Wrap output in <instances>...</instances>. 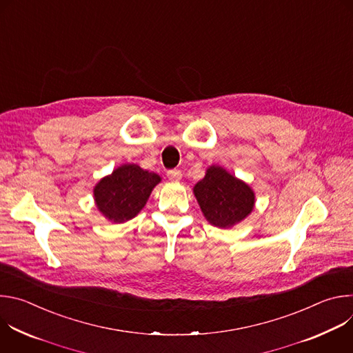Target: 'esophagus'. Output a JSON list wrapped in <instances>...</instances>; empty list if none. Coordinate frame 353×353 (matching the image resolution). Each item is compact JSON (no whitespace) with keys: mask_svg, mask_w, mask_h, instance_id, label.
Returning a JSON list of instances; mask_svg holds the SVG:
<instances>
[{"mask_svg":"<svg viewBox=\"0 0 353 353\" xmlns=\"http://www.w3.org/2000/svg\"><path fill=\"white\" fill-rule=\"evenodd\" d=\"M168 177H169L172 181H179V180H181L183 173H181L180 170H177V169H173V170H169V172H168Z\"/></svg>","mask_w":353,"mask_h":353,"instance_id":"34e87169","label":"esophagus"}]
</instances>
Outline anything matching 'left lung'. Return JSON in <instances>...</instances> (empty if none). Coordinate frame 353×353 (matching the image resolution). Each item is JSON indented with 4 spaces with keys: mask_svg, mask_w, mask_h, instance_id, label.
<instances>
[{
    "mask_svg": "<svg viewBox=\"0 0 353 353\" xmlns=\"http://www.w3.org/2000/svg\"><path fill=\"white\" fill-rule=\"evenodd\" d=\"M192 192L205 219L222 229L244 221L256 205L253 188L218 165L207 169L204 179L194 185Z\"/></svg>",
    "mask_w": 353,
    "mask_h": 353,
    "instance_id": "obj_1",
    "label": "left lung"
}]
</instances>
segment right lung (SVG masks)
Instances as JSON below:
<instances>
[{"mask_svg": "<svg viewBox=\"0 0 353 353\" xmlns=\"http://www.w3.org/2000/svg\"><path fill=\"white\" fill-rule=\"evenodd\" d=\"M161 180L154 172L143 170L135 163H124L96 183L93 188L96 208L108 221L124 223L141 212Z\"/></svg>", "mask_w": 353, "mask_h": 353, "instance_id": "add662e5", "label": "right lung"}]
</instances>
